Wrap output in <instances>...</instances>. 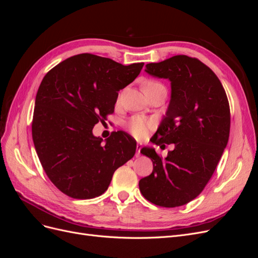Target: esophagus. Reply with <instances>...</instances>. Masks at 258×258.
Returning a JSON list of instances; mask_svg holds the SVG:
<instances>
[{
    "label": "esophagus",
    "instance_id": "obj_1",
    "mask_svg": "<svg viewBox=\"0 0 258 258\" xmlns=\"http://www.w3.org/2000/svg\"><path fill=\"white\" fill-rule=\"evenodd\" d=\"M141 146H142V143L137 144V154H136L137 157H140V155H141Z\"/></svg>",
    "mask_w": 258,
    "mask_h": 258
}]
</instances>
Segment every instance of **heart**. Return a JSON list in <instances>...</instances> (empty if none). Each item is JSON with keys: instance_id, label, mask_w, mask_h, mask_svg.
Wrapping results in <instances>:
<instances>
[{"instance_id": "b5f03b06", "label": "heart", "mask_w": 258, "mask_h": 258, "mask_svg": "<svg viewBox=\"0 0 258 258\" xmlns=\"http://www.w3.org/2000/svg\"><path fill=\"white\" fill-rule=\"evenodd\" d=\"M153 83H155V82L148 81L144 84V86L148 85V84H153ZM153 126H154V121L151 118H147V117L141 116V115L134 116L126 123L127 130L132 136L138 138V139L144 138L147 135L148 130H150Z\"/></svg>"}]
</instances>
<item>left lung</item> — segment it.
<instances>
[{
    "instance_id": "obj_1",
    "label": "left lung",
    "mask_w": 258,
    "mask_h": 258,
    "mask_svg": "<svg viewBox=\"0 0 258 258\" xmlns=\"http://www.w3.org/2000/svg\"><path fill=\"white\" fill-rule=\"evenodd\" d=\"M145 72L171 82L168 111L151 141L174 148L165 159L142 148L153 172L140 179L139 188L152 204L175 208L196 198L212 177L228 142L229 102L218 77L197 58L177 54L146 64Z\"/></svg>"
}]
</instances>
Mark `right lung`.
<instances>
[{"instance_id":"add662e5","label":"right lung","mask_w":258,"mask_h":258,"mask_svg":"<svg viewBox=\"0 0 258 258\" xmlns=\"http://www.w3.org/2000/svg\"><path fill=\"white\" fill-rule=\"evenodd\" d=\"M143 66L80 53L44 76L35 98L32 138L46 174L67 196H101L116 169L135 156L137 142L129 135L117 131L102 144L92 129L114 112L118 91L137 79Z\"/></svg>"}]
</instances>
